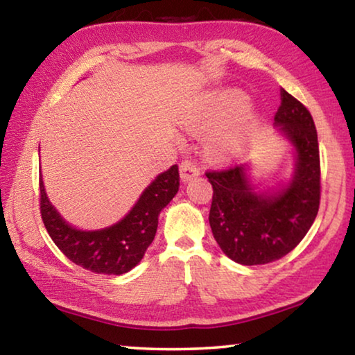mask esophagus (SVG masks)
I'll return each instance as SVG.
<instances>
[{
  "instance_id": "esophagus-1",
  "label": "esophagus",
  "mask_w": 355,
  "mask_h": 355,
  "mask_svg": "<svg viewBox=\"0 0 355 355\" xmlns=\"http://www.w3.org/2000/svg\"><path fill=\"white\" fill-rule=\"evenodd\" d=\"M200 173L199 166H196L192 161H183L182 164H180V177H182V182H189L194 177H197Z\"/></svg>"
}]
</instances>
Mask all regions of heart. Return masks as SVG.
Returning <instances> with one entry per match:
<instances>
[{
  "instance_id": "1",
  "label": "heart",
  "mask_w": 355,
  "mask_h": 355,
  "mask_svg": "<svg viewBox=\"0 0 355 355\" xmlns=\"http://www.w3.org/2000/svg\"><path fill=\"white\" fill-rule=\"evenodd\" d=\"M249 101L241 94H230L228 97L220 101L216 111L205 119H197L194 122L189 123V130L192 133L202 135L205 131L213 130L216 127H220L230 120L236 119L248 111Z\"/></svg>"
}]
</instances>
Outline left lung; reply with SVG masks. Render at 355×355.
I'll return each mask as SVG.
<instances>
[{"label":"left lung","instance_id":"left-lung-1","mask_svg":"<svg viewBox=\"0 0 355 355\" xmlns=\"http://www.w3.org/2000/svg\"><path fill=\"white\" fill-rule=\"evenodd\" d=\"M274 120L297 153L291 183L275 196L255 194L244 164L207 171L213 186L209 225L222 252L239 264H266L296 248L320 209L321 164L313 117L297 98L280 89Z\"/></svg>","mask_w":355,"mask_h":355}]
</instances>
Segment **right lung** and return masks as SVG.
Returning a JSON list of instances; mask_svg holds the SVG:
<instances>
[{
  "label": "right lung",
  "instance_id": "1",
  "mask_svg": "<svg viewBox=\"0 0 355 355\" xmlns=\"http://www.w3.org/2000/svg\"><path fill=\"white\" fill-rule=\"evenodd\" d=\"M39 186L42 220L59 250L87 271L120 275L133 269L152 244L161 209L178 191L180 173L178 166L173 164L155 178L122 220L97 232H81L70 227L48 202L42 180Z\"/></svg>",
  "mask_w": 355,
  "mask_h": 355
}]
</instances>
